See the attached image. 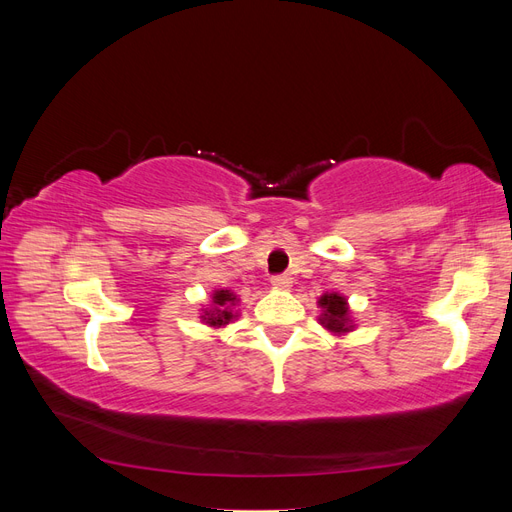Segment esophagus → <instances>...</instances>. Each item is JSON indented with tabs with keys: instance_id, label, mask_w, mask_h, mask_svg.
I'll list each match as a JSON object with an SVG mask.
<instances>
[{
	"instance_id": "obj_1",
	"label": "esophagus",
	"mask_w": 512,
	"mask_h": 512,
	"mask_svg": "<svg viewBox=\"0 0 512 512\" xmlns=\"http://www.w3.org/2000/svg\"><path fill=\"white\" fill-rule=\"evenodd\" d=\"M271 284L277 290H288L292 286V277L290 275H275V277H271Z\"/></svg>"
}]
</instances>
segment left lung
Instances as JSON below:
<instances>
[{"instance_id": "obj_1", "label": "left lung", "mask_w": 512, "mask_h": 512, "mask_svg": "<svg viewBox=\"0 0 512 512\" xmlns=\"http://www.w3.org/2000/svg\"><path fill=\"white\" fill-rule=\"evenodd\" d=\"M318 307L322 309V314L318 316V322L329 333L342 337L356 329L354 318H352V309H350L348 299L344 297V294L324 292L318 299Z\"/></svg>"}]
</instances>
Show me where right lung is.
I'll use <instances>...</instances> for the list:
<instances>
[{"label":"right lung","mask_w":512,"mask_h":512,"mask_svg":"<svg viewBox=\"0 0 512 512\" xmlns=\"http://www.w3.org/2000/svg\"><path fill=\"white\" fill-rule=\"evenodd\" d=\"M241 299L232 290L226 288H215L211 292V303L200 309V322L207 324L211 329H224L226 324L235 322L241 314L239 309Z\"/></svg>","instance_id":"1"}]
</instances>
